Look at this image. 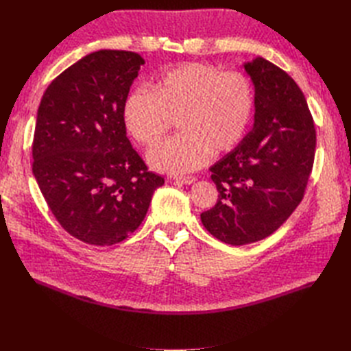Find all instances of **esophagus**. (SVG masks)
<instances>
[{
	"label": "esophagus",
	"mask_w": 351,
	"mask_h": 351,
	"mask_svg": "<svg viewBox=\"0 0 351 351\" xmlns=\"http://www.w3.org/2000/svg\"><path fill=\"white\" fill-rule=\"evenodd\" d=\"M174 180L177 183H182V184H192L196 182V177L193 176H187V177H174Z\"/></svg>",
	"instance_id": "34e87169"
}]
</instances>
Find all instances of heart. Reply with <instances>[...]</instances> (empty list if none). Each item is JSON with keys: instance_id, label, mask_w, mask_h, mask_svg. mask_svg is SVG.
Wrapping results in <instances>:
<instances>
[{"instance_id": "1", "label": "heart", "mask_w": 351, "mask_h": 351, "mask_svg": "<svg viewBox=\"0 0 351 351\" xmlns=\"http://www.w3.org/2000/svg\"><path fill=\"white\" fill-rule=\"evenodd\" d=\"M254 110L250 79L208 62H183L156 79L152 92L132 90L123 121L146 147L161 142L177 120L182 134L147 156L159 171L183 174L204 167L212 152L234 151L247 134Z\"/></svg>"}]
</instances>
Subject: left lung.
Here are the masks:
<instances>
[{
    "instance_id": "1",
    "label": "left lung",
    "mask_w": 351,
    "mask_h": 351,
    "mask_svg": "<svg viewBox=\"0 0 351 351\" xmlns=\"http://www.w3.org/2000/svg\"><path fill=\"white\" fill-rule=\"evenodd\" d=\"M254 86V123L234 151L212 165L217 205L200 214L218 240L243 246L271 236L304 196L316 132L303 92L262 57L243 64Z\"/></svg>"
}]
</instances>
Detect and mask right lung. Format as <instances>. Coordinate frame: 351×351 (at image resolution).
I'll return each mask as SVG.
<instances>
[{
    "label": "right lung",
    "instance_id": "add662e5",
    "mask_svg": "<svg viewBox=\"0 0 351 351\" xmlns=\"http://www.w3.org/2000/svg\"><path fill=\"white\" fill-rule=\"evenodd\" d=\"M145 60L101 49L51 82L40 99L32 171L69 234L111 246L142 224L164 178L147 171L123 121V104Z\"/></svg>",
    "mask_w": 351,
    "mask_h": 351
}]
</instances>
